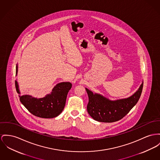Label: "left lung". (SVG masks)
<instances>
[{"label":"left lung","instance_id":"left-lung-1","mask_svg":"<svg viewBox=\"0 0 160 160\" xmlns=\"http://www.w3.org/2000/svg\"><path fill=\"white\" fill-rule=\"evenodd\" d=\"M143 82L138 90L128 98L111 101L85 88L88 96L87 109L91 117L99 122H113L124 117L136 105L141 96Z\"/></svg>","mask_w":160,"mask_h":160}]
</instances>
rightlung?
Here are the masks:
<instances>
[{"instance_id": "1", "label": "right lung", "mask_w": 160, "mask_h": 160, "mask_svg": "<svg viewBox=\"0 0 160 160\" xmlns=\"http://www.w3.org/2000/svg\"><path fill=\"white\" fill-rule=\"evenodd\" d=\"M18 64L16 74L18 73ZM16 91L21 94L17 81H15ZM72 84L63 82L56 85L51 93L42 98L31 95H19L20 101L33 115L42 118H53L58 117L63 110L65 105L68 92L72 88Z\"/></svg>"}]
</instances>
